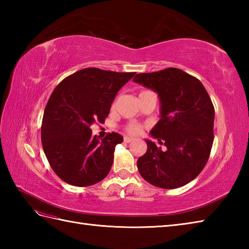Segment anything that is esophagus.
<instances>
[{
    "label": "esophagus",
    "instance_id": "1",
    "mask_svg": "<svg viewBox=\"0 0 249 249\" xmlns=\"http://www.w3.org/2000/svg\"><path fill=\"white\" fill-rule=\"evenodd\" d=\"M133 140H134V138H131V137H127V136L124 137V141L126 142V143H129V142H131Z\"/></svg>",
    "mask_w": 249,
    "mask_h": 249
}]
</instances>
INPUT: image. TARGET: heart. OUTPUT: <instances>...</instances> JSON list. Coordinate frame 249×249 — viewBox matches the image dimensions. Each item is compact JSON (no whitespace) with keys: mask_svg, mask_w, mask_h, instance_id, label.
I'll list each match as a JSON object with an SVG mask.
<instances>
[{"mask_svg":"<svg viewBox=\"0 0 249 249\" xmlns=\"http://www.w3.org/2000/svg\"><path fill=\"white\" fill-rule=\"evenodd\" d=\"M125 130L127 131L128 134L136 135V134H138L139 131H140V125L136 124V123H129V124H127V125L125 126Z\"/></svg>","mask_w":249,"mask_h":249,"instance_id":"obj_1","label":"heart"}]
</instances>
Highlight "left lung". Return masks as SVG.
<instances>
[{
  "label": "left lung",
  "mask_w": 249,
  "mask_h": 249,
  "mask_svg": "<svg viewBox=\"0 0 249 249\" xmlns=\"http://www.w3.org/2000/svg\"><path fill=\"white\" fill-rule=\"evenodd\" d=\"M133 80L157 92L160 120L151 130L167 147L145 140L147 150L137 167L156 187H182L199 176L209 160L214 140L215 110L203 84L178 68L138 73Z\"/></svg>",
  "instance_id": "left-lung-1"
}]
</instances>
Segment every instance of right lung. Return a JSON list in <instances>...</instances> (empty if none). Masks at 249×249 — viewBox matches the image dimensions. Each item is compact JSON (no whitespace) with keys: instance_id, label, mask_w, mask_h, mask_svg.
Listing matches in <instances>:
<instances>
[{"instance_id":"obj_1","label":"right lung","mask_w":249,"mask_h":249,"mask_svg":"<svg viewBox=\"0 0 249 249\" xmlns=\"http://www.w3.org/2000/svg\"><path fill=\"white\" fill-rule=\"evenodd\" d=\"M135 73L84 68L53 89L43 116L41 143L52 170L67 184L91 186L108 176L123 137L111 133L99 139L91 126L104 123L116 93Z\"/></svg>"}]
</instances>
